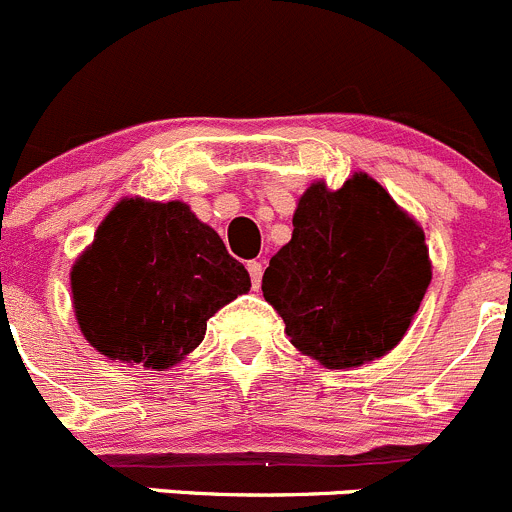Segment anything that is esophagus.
Instances as JSON below:
<instances>
[{"instance_id": "1", "label": "esophagus", "mask_w": 512, "mask_h": 512, "mask_svg": "<svg viewBox=\"0 0 512 512\" xmlns=\"http://www.w3.org/2000/svg\"><path fill=\"white\" fill-rule=\"evenodd\" d=\"M246 268H249V276H251V283H254V288L261 286V276H263L261 261H249L246 263Z\"/></svg>"}]
</instances>
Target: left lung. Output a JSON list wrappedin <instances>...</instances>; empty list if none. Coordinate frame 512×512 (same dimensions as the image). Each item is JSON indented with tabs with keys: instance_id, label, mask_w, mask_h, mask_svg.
<instances>
[{
	"instance_id": "left-lung-1",
	"label": "left lung",
	"mask_w": 512,
	"mask_h": 512,
	"mask_svg": "<svg viewBox=\"0 0 512 512\" xmlns=\"http://www.w3.org/2000/svg\"><path fill=\"white\" fill-rule=\"evenodd\" d=\"M433 278L426 234L373 176L341 189L313 181L293 211V234L263 273V298L293 346L341 371L401 343Z\"/></svg>"
}]
</instances>
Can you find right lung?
Wrapping results in <instances>:
<instances>
[{"label":"right lung","mask_w":512,"mask_h":512,"mask_svg":"<svg viewBox=\"0 0 512 512\" xmlns=\"http://www.w3.org/2000/svg\"><path fill=\"white\" fill-rule=\"evenodd\" d=\"M74 316L109 361L164 371L184 361L219 308L251 288L244 263L184 201H116L74 261Z\"/></svg>","instance_id":"1"}]
</instances>
